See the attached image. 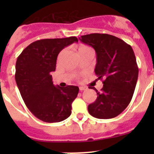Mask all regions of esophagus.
<instances>
[{
	"mask_svg": "<svg viewBox=\"0 0 154 154\" xmlns=\"http://www.w3.org/2000/svg\"><path fill=\"white\" fill-rule=\"evenodd\" d=\"M86 89H87L86 87H84V86H80V91H85V90H86Z\"/></svg>",
	"mask_w": 154,
	"mask_h": 154,
	"instance_id": "esophagus-1",
	"label": "esophagus"
}]
</instances>
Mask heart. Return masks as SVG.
I'll return each instance as SVG.
<instances>
[{
    "instance_id": "heart-1",
    "label": "heart",
    "mask_w": 154,
    "mask_h": 154,
    "mask_svg": "<svg viewBox=\"0 0 154 154\" xmlns=\"http://www.w3.org/2000/svg\"><path fill=\"white\" fill-rule=\"evenodd\" d=\"M86 48H88V47H85V46H84V47H81V48H80V50H81V49H86Z\"/></svg>"
}]
</instances>
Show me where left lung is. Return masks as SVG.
Returning <instances> with one entry per match:
<instances>
[{
	"label": "left lung",
	"mask_w": 154,
	"mask_h": 154,
	"mask_svg": "<svg viewBox=\"0 0 154 154\" xmlns=\"http://www.w3.org/2000/svg\"><path fill=\"white\" fill-rule=\"evenodd\" d=\"M79 39L92 47L97 54L95 72L103 86L97 99L88 106V112L100 119H112L120 115L131 101L136 88L139 68L133 48L114 35L91 33Z\"/></svg>",
	"instance_id": "obj_1"
}]
</instances>
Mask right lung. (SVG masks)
<instances>
[{
    "mask_svg": "<svg viewBox=\"0 0 154 154\" xmlns=\"http://www.w3.org/2000/svg\"><path fill=\"white\" fill-rule=\"evenodd\" d=\"M77 42L75 36L37 40L17 59L15 78L21 97L29 111L42 122H60L71 115L79 88L55 86L51 72L56 70L60 51Z\"/></svg>",
    "mask_w": 154,
    "mask_h": 154,
    "instance_id": "obj_1",
    "label": "right lung"
}]
</instances>
